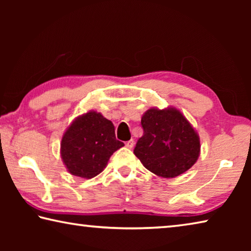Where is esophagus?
I'll return each instance as SVG.
<instances>
[{"mask_svg":"<svg viewBox=\"0 0 251 251\" xmlns=\"http://www.w3.org/2000/svg\"><path fill=\"white\" fill-rule=\"evenodd\" d=\"M134 145H135L134 139H129L128 142H126V147H127V148H133Z\"/></svg>","mask_w":251,"mask_h":251,"instance_id":"1","label":"esophagus"}]
</instances>
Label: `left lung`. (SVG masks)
I'll list each match as a JSON object with an SVG mask.
<instances>
[{
	"mask_svg": "<svg viewBox=\"0 0 251 251\" xmlns=\"http://www.w3.org/2000/svg\"><path fill=\"white\" fill-rule=\"evenodd\" d=\"M144 135L134 154L155 175L175 178L196 163L201 154L199 135L179 109L151 107L142 116Z\"/></svg>",
	"mask_w": 251,
	"mask_h": 251,
	"instance_id": "8db88e82",
	"label": "left lung"
}]
</instances>
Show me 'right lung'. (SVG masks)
Returning a JSON list of instances; mask_svg holds the SVG:
<instances>
[{"instance_id":"right-lung-1","label":"right lung","mask_w":251,"mask_h":251,"mask_svg":"<svg viewBox=\"0 0 251 251\" xmlns=\"http://www.w3.org/2000/svg\"><path fill=\"white\" fill-rule=\"evenodd\" d=\"M124 143L115 137L113 123L95 110L79 115L67 127L61 142V157L67 172L90 179L99 175Z\"/></svg>"}]
</instances>
